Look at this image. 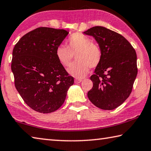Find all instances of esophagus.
Segmentation results:
<instances>
[{
  "label": "esophagus",
  "mask_w": 151,
  "mask_h": 151,
  "mask_svg": "<svg viewBox=\"0 0 151 151\" xmlns=\"http://www.w3.org/2000/svg\"><path fill=\"white\" fill-rule=\"evenodd\" d=\"M81 81H82V80H81V79H76V80H74V82L76 83H79L81 82Z\"/></svg>",
  "instance_id": "esophagus-1"
}]
</instances>
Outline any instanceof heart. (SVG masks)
<instances>
[{
	"label": "heart",
	"instance_id": "obj_1",
	"mask_svg": "<svg viewBox=\"0 0 151 151\" xmlns=\"http://www.w3.org/2000/svg\"><path fill=\"white\" fill-rule=\"evenodd\" d=\"M76 55L78 61L73 63L68 71L71 76L82 78L93 68L99 64L102 58L101 50L96 43L81 33H74L68 40V47L63 45L55 50V57L62 65L68 67Z\"/></svg>",
	"mask_w": 151,
	"mask_h": 151
}]
</instances>
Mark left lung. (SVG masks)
<instances>
[{
    "label": "left lung",
    "instance_id": "8db88e82",
    "mask_svg": "<svg viewBox=\"0 0 151 151\" xmlns=\"http://www.w3.org/2000/svg\"><path fill=\"white\" fill-rule=\"evenodd\" d=\"M92 36L101 50V62L90 77L93 88L88 97L96 107L112 110L128 98L137 75V54L127 40L103 26L84 32Z\"/></svg>",
    "mask_w": 151,
    "mask_h": 151
}]
</instances>
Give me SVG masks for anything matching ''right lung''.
I'll return each instance as SVG.
<instances>
[{
  "label": "right lung",
  "mask_w": 151,
  "mask_h": 151,
  "mask_svg": "<svg viewBox=\"0 0 151 151\" xmlns=\"http://www.w3.org/2000/svg\"><path fill=\"white\" fill-rule=\"evenodd\" d=\"M68 33L63 29L40 27L23 36L13 49L11 70L16 89L37 112L59 109L73 84V78L55 57V50Z\"/></svg>",
  "instance_id": "add662e5"
}]
</instances>
